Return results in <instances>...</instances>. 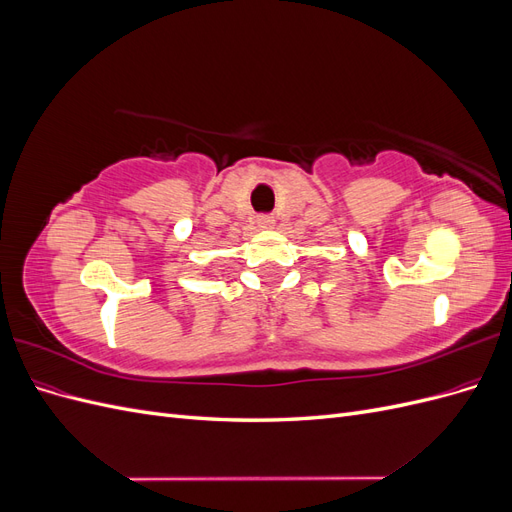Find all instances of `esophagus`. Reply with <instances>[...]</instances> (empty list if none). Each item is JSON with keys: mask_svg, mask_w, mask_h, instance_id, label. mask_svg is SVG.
<instances>
[{"mask_svg": "<svg viewBox=\"0 0 512 512\" xmlns=\"http://www.w3.org/2000/svg\"><path fill=\"white\" fill-rule=\"evenodd\" d=\"M258 226H260L262 230H271V228L275 226V218H273V215H260V218H258Z\"/></svg>", "mask_w": 512, "mask_h": 512, "instance_id": "34e87169", "label": "esophagus"}]
</instances>
